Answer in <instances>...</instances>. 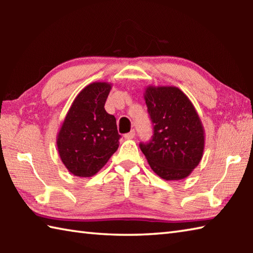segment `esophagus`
I'll return each mask as SVG.
<instances>
[{"label":"esophagus","mask_w":253,"mask_h":253,"mask_svg":"<svg viewBox=\"0 0 253 253\" xmlns=\"http://www.w3.org/2000/svg\"><path fill=\"white\" fill-rule=\"evenodd\" d=\"M124 137H125L126 139H132V138H134V137H135V130L132 129L131 131L127 132V134H125V136H124Z\"/></svg>","instance_id":"1"}]
</instances>
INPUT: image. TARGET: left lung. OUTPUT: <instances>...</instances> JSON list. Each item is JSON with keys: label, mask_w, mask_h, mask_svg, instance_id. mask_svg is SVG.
I'll list each match as a JSON object with an SVG mask.
<instances>
[{"label": "left lung", "mask_w": 253, "mask_h": 253, "mask_svg": "<svg viewBox=\"0 0 253 253\" xmlns=\"http://www.w3.org/2000/svg\"><path fill=\"white\" fill-rule=\"evenodd\" d=\"M145 101L154 134L139 147L151 169L166 181L188 176L204 151V129L193 104L176 87H153L145 90Z\"/></svg>", "instance_id": "left-lung-1"}]
</instances>
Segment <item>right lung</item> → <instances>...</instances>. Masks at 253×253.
Listing matches in <instances>:
<instances>
[{"label": "right lung", "instance_id": "right-lung-1", "mask_svg": "<svg viewBox=\"0 0 253 253\" xmlns=\"http://www.w3.org/2000/svg\"><path fill=\"white\" fill-rule=\"evenodd\" d=\"M110 89L108 83H92L84 87L58 132L60 158L75 176H93L119 146L116 118L105 110Z\"/></svg>", "mask_w": 253, "mask_h": 253}]
</instances>
